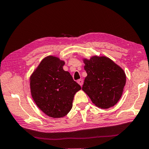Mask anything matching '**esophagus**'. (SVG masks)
Wrapping results in <instances>:
<instances>
[{"label":"esophagus","mask_w":149,"mask_h":149,"mask_svg":"<svg viewBox=\"0 0 149 149\" xmlns=\"http://www.w3.org/2000/svg\"><path fill=\"white\" fill-rule=\"evenodd\" d=\"M77 83H79V85L80 86H82L83 84V79H79V80L77 81Z\"/></svg>","instance_id":"esophagus-1"}]
</instances>
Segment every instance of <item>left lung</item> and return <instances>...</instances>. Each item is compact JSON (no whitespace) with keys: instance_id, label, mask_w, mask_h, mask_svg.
Segmentation results:
<instances>
[{"instance_id":"1","label":"left lung","mask_w":149,"mask_h":149,"mask_svg":"<svg viewBox=\"0 0 149 149\" xmlns=\"http://www.w3.org/2000/svg\"><path fill=\"white\" fill-rule=\"evenodd\" d=\"M87 74L82 90L99 108L108 109L117 104L123 93L126 77L124 70L105 56L83 58Z\"/></svg>"}]
</instances>
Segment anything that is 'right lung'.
<instances>
[{
    "instance_id": "1",
    "label": "right lung",
    "mask_w": 149,
    "mask_h": 149,
    "mask_svg": "<svg viewBox=\"0 0 149 149\" xmlns=\"http://www.w3.org/2000/svg\"><path fill=\"white\" fill-rule=\"evenodd\" d=\"M64 61L49 55L42 59L30 77L31 96L45 115L62 118L72 109L75 94L81 89L72 75L64 71Z\"/></svg>"
}]
</instances>
